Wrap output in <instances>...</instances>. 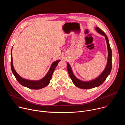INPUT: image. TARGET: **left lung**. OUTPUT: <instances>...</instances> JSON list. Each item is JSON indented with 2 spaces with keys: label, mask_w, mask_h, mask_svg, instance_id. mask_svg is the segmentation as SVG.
I'll return each mask as SVG.
<instances>
[{
  "label": "left lung",
  "mask_w": 125,
  "mask_h": 125,
  "mask_svg": "<svg viewBox=\"0 0 125 125\" xmlns=\"http://www.w3.org/2000/svg\"><path fill=\"white\" fill-rule=\"evenodd\" d=\"M95 30L99 33L104 35L105 37L106 43H107V45L108 52L107 63L106 66L104 70L103 71V72L97 78L91 81L84 82V81L80 80L75 76L70 64L68 63H67L68 72L69 76L71 79V80H72L73 83L78 87L82 88V89H90V88H93L100 85L101 84L103 83V82L106 79L107 77L110 74L112 69V50L111 49V47L109 44V42L108 41V37L106 35V34L105 33V32L103 31L99 28L96 27Z\"/></svg>",
  "instance_id": "8db88e82"
}]
</instances>
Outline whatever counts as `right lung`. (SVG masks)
Here are the masks:
<instances>
[{"label": "right lung", "mask_w": 125, "mask_h": 125, "mask_svg": "<svg viewBox=\"0 0 125 125\" xmlns=\"http://www.w3.org/2000/svg\"><path fill=\"white\" fill-rule=\"evenodd\" d=\"M60 60H57L53 62L50 69L49 70L48 73L46 75V76L42 78V79L39 81H31L27 79H25L21 77L16 72L13 65V61H12V50H11V68L12 71V73L14 74L16 80L18 81L21 85L27 87L30 89H33V90H39V89L42 88L47 85L50 83V81L51 79L52 76L53 72L56 67L57 64Z\"/></svg>", "instance_id": "obj_1"}]
</instances>
